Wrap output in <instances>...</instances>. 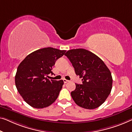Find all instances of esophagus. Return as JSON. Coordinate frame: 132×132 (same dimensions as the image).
<instances>
[{
	"label": "esophagus",
	"mask_w": 132,
	"mask_h": 132,
	"mask_svg": "<svg viewBox=\"0 0 132 132\" xmlns=\"http://www.w3.org/2000/svg\"><path fill=\"white\" fill-rule=\"evenodd\" d=\"M63 82H64V84H66V83H68V82H69V80H67V79H63Z\"/></svg>",
	"instance_id": "esophagus-1"
}]
</instances>
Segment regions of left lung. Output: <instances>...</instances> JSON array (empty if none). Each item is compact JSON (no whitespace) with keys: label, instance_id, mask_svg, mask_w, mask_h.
Returning a JSON list of instances; mask_svg holds the SVG:
<instances>
[{"label":"left lung","instance_id":"8db88e82","mask_svg":"<svg viewBox=\"0 0 132 132\" xmlns=\"http://www.w3.org/2000/svg\"><path fill=\"white\" fill-rule=\"evenodd\" d=\"M64 55L82 80V84H75V89L70 93L75 103L89 110L100 107L112 89L113 79L109 68L97 55L85 49H72Z\"/></svg>","mask_w":132,"mask_h":132}]
</instances>
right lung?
Wrapping results in <instances>:
<instances>
[{
	"label": "right lung",
	"instance_id": "1",
	"mask_svg": "<svg viewBox=\"0 0 132 132\" xmlns=\"http://www.w3.org/2000/svg\"><path fill=\"white\" fill-rule=\"evenodd\" d=\"M66 50L52 47L39 49L28 54L18 67L15 85L18 91L26 103L35 109L50 105L59 95L64 82L49 80L48 75L59 58Z\"/></svg>",
	"mask_w": 132,
	"mask_h": 132
}]
</instances>
